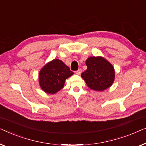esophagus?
I'll return each instance as SVG.
<instances>
[{"mask_svg":"<svg viewBox=\"0 0 146 146\" xmlns=\"http://www.w3.org/2000/svg\"><path fill=\"white\" fill-rule=\"evenodd\" d=\"M76 74L77 75H81V73H82V69H79L77 71H76Z\"/></svg>","mask_w":146,"mask_h":146,"instance_id":"1","label":"esophagus"}]
</instances>
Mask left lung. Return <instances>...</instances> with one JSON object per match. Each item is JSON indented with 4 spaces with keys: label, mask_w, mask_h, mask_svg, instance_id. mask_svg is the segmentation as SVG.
I'll return each mask as SVG.
<instances>
[{
    "label": "left lung",
    "mask_w": 146,
    "mask_h": 146,
    "mask_svg": "<svg viewBox=\"0 0 146 146\" xmlns=\"http://www.w3.org/2000/svg\"><path fill=\"white\" fill-rule=\"evenodd\" d=\"M87 69L81 77L90 89L103 91L112 85L115 71L112 65L102 57H90L86 60Z\"/></svg>",
    "instance_id": "left-lung-1"
}]
</instances>
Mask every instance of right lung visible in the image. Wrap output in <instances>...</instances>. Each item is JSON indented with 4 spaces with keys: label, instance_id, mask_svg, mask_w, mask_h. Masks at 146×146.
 Segmentation results:
<instances>
[{
    "label": "right lung",
    "instance_id": "obj_1",
    "mask_svg": "<svg viewBox=\"0 0 146 146\" xmlns=\"http://www.w3.org/2000/svg\"><path fill=\"white\" fill-rule=\"evenodd\" d=\"M73 75L68 66L61 60L55 59L42 67L39 73L40 87L48 94H55L64 87L67 78Z\"/></svg>",
    "mask_w": 146,
    "mask_h": 146
}]
</instances>
